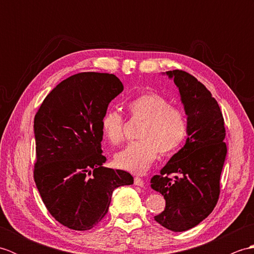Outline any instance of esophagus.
Returning a JSON list of instances; mask_svg holds the SVG:
<instances>
[{
    "mask_svg": "<svg viewBox=\"0 0 254 254\" xmlns=\"http://www.w3.org/2000/svg\"><path fill=\"white\" fill-rule=\"evenodd\" d=\"M134 185L137 186V187H143L144 186V181L139 177H135V178H134Z\"/></svg>",
    "mask_w": 254,
    "mask_h": 254,
    "instance_id": "1",
    "label": "esophagus"
}]
</instances>
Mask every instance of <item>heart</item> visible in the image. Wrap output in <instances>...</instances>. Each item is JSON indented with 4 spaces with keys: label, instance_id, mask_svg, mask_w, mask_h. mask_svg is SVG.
<instances>
[{
    "label": "heart",
    "instance_id": "b5f03b06",
    "mask_svg": "<svg viewBox=\"0 0 254 254\" xmlns=\"http://www.w3.org/2000/svg\"><path fill=\"white\" fill-rule=\"evenodd\" d=\"M127 111L134 119L143 120L136 142L116 155L119 167L134 174H144L159 150L168 154L180 146L188 131L185 111L181 108L170 106L165 97L155 93H145L132 99L127 104ZM124 122L118 111H107L101 119V131L105 137L113 145L123 142Z\"/></svg>",
    "mask_w": 254,
    "mask_h": 254
}]
</instances>
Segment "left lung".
I'll list each match as a JSON object with an SVG mask.
<instances>
[{"mask_svg":"<svg viewBox=\"0 0 254 254\" xmlns=\"http://www.w3.org/2000/svg\"><path fill=\"white\" fill-rule=\"evenodd\" d=\"M179 88L188 116L186 145L175 154L150 187L161 193L166 207L155 220L171 231L195 227L216 206L227 146L223 113L212 94L181 69L166 72ZM176 173L174 181L170 175Z\"/></svg>","mask_w":254,"mask_h":254,"instance_id":"8db88e82","label":"left lung"}]
</instances>
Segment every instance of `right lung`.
I'll use <instances>...</instances> for the list:
<instances>
[{"label": "right lung", "instance_id": "1", "mask_svg": "<svg viewBox=\"0 0 254 254\" xmlns=\"http://www.w3.org/2000/svg\"><path fill=\"white\" fill-rule=\"evenodd\" d=\"M122 90L113 74H75L50 91L35 116L34 179L52 217L69 229L94 228L115 189L133 185L128 172L104 166L101 149V119Z\"/></svg>", "mask_w": 254, "mask_h": 254}]
</instances>
